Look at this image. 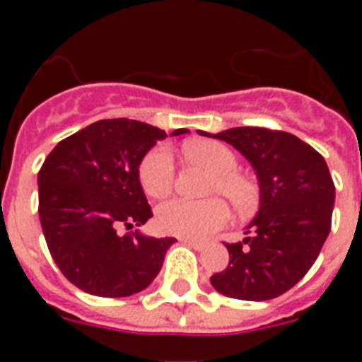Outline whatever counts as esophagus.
Wrapping results in <instances>:
<instances>
[{
	"instance_id": "1",
	"label": "esophagus",
	"mask_w": 362,
	"mask_h": 362,
	"mask_svg": "<svg viewBox=\"0 0 362 362\" xmlns=\"http://www.w3.org/2000/svg\"><path fill=\"white\" fill-rule=\"evenodd\" d=\"M185 245H188L190 248H194V250H203L204 248V243L203 241H194V239H183Z\"/></svg>"
}]
</instances>
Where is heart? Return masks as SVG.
Wrapping results in <instances>:
<instances>
[{
  "label": "heart",
  "instance_id": "heart-1",
  "mask_svg": "<svg viewBox=\"0 0 362 362\" xmlns=\"http://www.w3.org/2000/svg\"><path fill=\"white\" fill-rule=\"evenodd\" d=\"M188 161L206 166L216 174L210 194L225 196L241 216L255 212L261 203V188L254 179L239 172V158L230 146L212 139L190 141L183 146ZM139 185L146 196L161 199L174 188V158L165 145H158L145 153L139 163ZM230 219V209L225 199L187 201L174 199L161 204L156 223L163 233L185 239H203L223 228Z\"/></svg>",
  "mask_w": 362,
  "mask_h": 362
}]
</instances>
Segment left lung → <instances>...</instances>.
<instances>
[{
    "label": "left lung",
    "instance_id": "1",
    "mask_svg": "<svg viewBox=\"0 0 362 362\" xmlns=\"http://www.w3.org/2000/svg\"><path fill=\"white\" fill-rule=\"evenodd\" d=\"M257 172L261 209L243 243H225L228 267L210 277L232 299L268 300L296 286L315 263L332 228L335 187L325 158L293 134L238 127L216 136Z\"/></svg>",
    "mask_w": 362,
    "mask_h": 362
}]
</instances>
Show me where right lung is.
<instances>
[{
	"label": "right lung",
	"instance_id": "add662e5",
	"mask_svg": "<svg viewBox=\"0 0 362 362\" xmlns=\"http://www.w3.org/2000/svg\"><path fill=\"white\" fill-rule=\"evenodd\" d=\"M187 130H175L174 136ZM165 130L141 121L101 119L65 137L37 174L45 241L79 290L99 297L141 292L158 276L175 238L124 232L152 217L139 163Z\"/></svg>",
	"mask_w": 362,
	"mask_h": 362
}]
</instances>
